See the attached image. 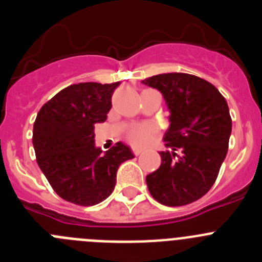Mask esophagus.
<instances>
[{
	"label": "esophagus",
	"instance_id": "34e87169",
	"mask_svg": "<svg viewBox=\"0 0 262 262\" xmlns=\"http://www.w3.org/2000/svg\"><path fill=\"white\" fill-rule=\"evenodd\" d=\"M133 154L135 155V156H139V155L142 154V149H138V148H134V149H133Z\"/></svg>",
	"mask_w": 262,
	"mask_h": 262
}]
</instances>
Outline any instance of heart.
Masks as SVG:
<instances>
[{
  "instance_id": "obj_1",
  "label": "heart",
  "mask_w": 262,
  "mask_h": 262,
  "mask_svg": "<svg viewBox=\"0 0 262 262\" xmlns=\"http://www.w3.org/2000/svg\"><path fill=\"white\" fill-rule=\"evenodd\" d=\"M156 133V127L151 123H143L134 126L127 131L126 138L134 147H145L149 144Z\"/></svg>"
}]
</instances>
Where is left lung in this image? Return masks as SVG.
Listing matches in <instances>:
<instances>
[{"mask_svg": "<svg viewBox=\"0 0 262 262\" xmlns=\"http://www.w3.org/2000/svg\"><path fill=\"white\" fill-rule=\"evenodd\" d=\"M143 84L155 88L168 105L170 151L160 152L161 165L145 178L148 190L165 206H185L211 189L228 151L232 120L227 101L209 81L187 73H163Z\"/></svg>", "mask_w": 262, "mask_h": 262, "instance_id": "left-lung-1", "label": "left lung"}]
</instances>
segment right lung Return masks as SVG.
I'll return each mask as SVG.
<instances>
[{
    "mask_svg": "<svg viewBox=\"0 0 262 262\" xmlns=\"http://www.w3.org/2000/svg\"><path fill=\"white\" fill-rule=\"evenodd\" d=\"M120 82H80L60 90L36 115L32 144L36 161L62 200L93 206L115 187L117 170L134 155L123 143L102 154L94 145V124L102 123Z\"/></svg>",
    "mask_w": 262,
    "mask_h": 262,
    "instance_id": "right-lung-1",
    "label": "right lung"
}]
</instances>
